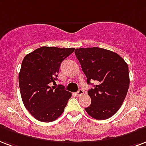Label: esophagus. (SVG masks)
I'll return each mask as SVG.
<instances>
[{
    "instance_id": "34e87169",
    "label": "esophagus",
    "mask_w": 146,
    "mask_h": 146,
    "mask_svg": "<svg viewBox=\"0 0 146 146\" xmlns=\"http://www.w3.org/2000/svg\"><path fill=\"white\" fill-rule=\"evenodd\" d=\"M83 94V90H78L77 92L75 93V95L76 96H82Z\"/></svg>"
}]
</instances>
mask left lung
Instances as JSON below:
<instances>
[{
	"instance_id": "1",
	"label": "left lung",
	"mask_w": 146,
	"mask_h": 146,
	"mask_svg": "<svg viewBox=\"0 0 146 146\" xmlns=\"http://www.w3.org/2000/svg\"><path fill=\"white\" fill-rule=\"evenodd\" d=\"M76 58L90 85H96L88 91L91 104L86 112L96 119L103 120L113 116L121 107L129 86V67L116 53L99 47L75 50Z\"/></svg>"
}]
</instances>
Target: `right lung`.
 Masks as SVG:
<instances>
[{"mask_svg": "<svg viewBox=\"0 0 146 146\" xmlns=\"http://www.w3.org/2000/svg\"><path fill=\"white\" fill-rule=\"evenodd\" d=\"M75 48L42 46L27 54L19 73V86L24 106L36 119L53 122L63 113L71 93L55 83L60 63Z\"/></svg>", "mask_w": 146, "mask_h": 146, "instance_id": "add662e5", "label": "right lung"}]
</instances>
